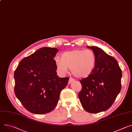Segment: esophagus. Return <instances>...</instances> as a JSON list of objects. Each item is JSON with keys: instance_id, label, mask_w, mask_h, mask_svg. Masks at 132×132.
<instances>
[{"instance_id": "1", "label": "esophagus", "mask_w": 132, "mask_h": 132, "mask_svg": "<svg viewBox=\"0 0 132 132\" xmlns=\"http://www.w3.org/2000/svg\"><path fill=\"white\" fill-rule=\"evenodd\" d=\"M75 81V80L74 78H70L69 79V81H68V84H70L71 83H72L73 82H74Z\"/></svg>"}]
</instances>
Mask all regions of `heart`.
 Returning <instances> with one entry per match:
<instances>
[{
    "label": "heart",
    "mask_w": 132,
    "mask_h": 132,
    "mask_svg": "<svg viewBox=\"0 0 132 132\" xmlns=\"http://www.w3.org/2000/svg\"><path fill=\"white\" fill-rule=\"evenodd\" d=\"M54 61L60 74H65L70 68L71 72L76 77L85 78L93 72L96 57L92 50H74L63 53L61 58L56 57Z\"/></svg>",
    "instance_id": "obj_1"
}]
</instances>
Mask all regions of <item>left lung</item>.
Here are the masks:
<instances>
[{
	"label": "left lung",
	"mask_w": 132,
	"mask_h": 132,
	"mask_svg": "<svg viewBox=\"0 0 132 132\" xmlns=\"http://www.w3.org/2000/svg\"><path fill=\"white\" fill-rule=\"evenodd\" d=\"M87 47L95 53L96 63L93 72L79 80L78 97L85 111L98 113L110 109L120 92L122 73L115 58L97 47Z\"/></svg>",
	"instance_id": "1"
}]
</instances>
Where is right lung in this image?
<instances>
[{"instance_id":"obj_1","label":"right lung","mask_w":132,"mask_h":132,"mask_svg":"<svg viewBox=\"0 0 132 132\" xmlns=\"http://www.w3.org/2000/svg\"><path fill=\"white\" fill-rule=\"evenodd\" d=\"M58 50L43 47L23 58L14 73L15 94L29 112L44 114L56 106L69 77L57 75L54 58Z\"/></svg>"}]
</instances>
